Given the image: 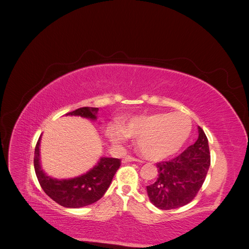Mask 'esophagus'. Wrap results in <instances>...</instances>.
<instances>
[{
  "label": "esophagus",
  "mask_w": 249,
  "mask_h": 249,
  "mask_svg": "<svg viewBox=\"0 0 249 249\" xmlns=\"http://www.w3.org/2000/svg\"><path fill=\"white\" fill-rule=\"evenodd\" d=\"M123 162H124V163H127V162H140V160L136 159V158H134V157L127 156V157H124V158Z\"/></svg>",
  "instance_id": "obj_1"
}]
</instances>
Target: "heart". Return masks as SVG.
Instances as JSON below:
<instances>
[{
	"mask_svg": "<svg viewBox=\"0 0 249 249\" xmlns=\"http://www.w3.org/2000/svg\"><path fill=\"white\" fill-rule=\"evenodd\" d=\"M192 130L190 117L185 113H155L131 119L124 129L113 125L109 138L122 143L126 136L138 138L140 152L150 160H162L184 145Z\"/></svg>",
	"mask_w": 249,
	"mask_h": 249,
	"instance_id": "1",
	"label": "heart"
}]
</instances>
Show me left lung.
<instances>
[{"mask_svg":"<svg viewBox=\"0 0 249 249\" xmlns=\"http://www.w3.org/2000/svg\"><path fill=\"white\" fill-rule=\"evenodd\" d=\"M211 164L208 138L198 126L194 144L169 161L157 163L158 178L146 186L150 202L161 210L180 208L196 196Z\"/></svg>","mask_w":249,"mask_h":249,"instance_id":"left-lung-1","label":"left lung"}]
</instances>
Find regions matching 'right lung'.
<instances>
[{
  "instance_id": "right-lung-1",
  "label": "right lung",
  "mask_w": 249,
  "mask_h": 249,
  "mask_svg": "<svg viewBox=\"0 0 249 249\" xmlns=\"http://www.w3.org/2000/svg\"><path fill=\"white\" fill-rule=\"evenodd\" d=\"M97 111L99 108L83 107L65 115L81 116L95 120ZM40 139L41 136L35 146L34 168L37 179L48 196L60 206L76 209L91 205L104 196L122 163L119 159L103 157L95 166L85 175L69 179H58L47 176L41 169L39 158Z\"/></svg>"
}]
</instances>
